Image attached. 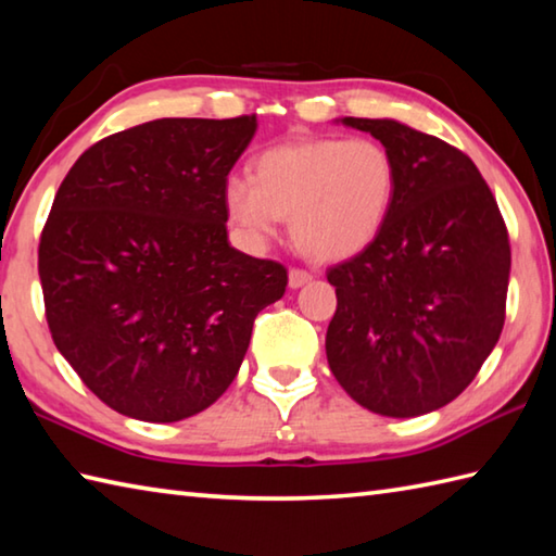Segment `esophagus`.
Segmentation results:
<instances>
[{
    "mask_svg": "<svg viewBox=\"0 0 556 556\" xmlns=\"http://www.w3.org/2000/svg\"><path fill=\"white\" fill-rule=\"evenodd\" d=\"M313 277H311V271H306V269H289V287L291 289H299V287H303V285H308Z\"/></svg>",
    "mask_w": 556,
    "mask_h": 556,
    "instance_id": "34e87169",
    "label": "esophagus"
}]
</instances>
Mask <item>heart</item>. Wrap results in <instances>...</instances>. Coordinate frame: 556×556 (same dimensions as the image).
Listing matches in <instances>:
<instances>
[{
	"label": "heart",
	"mask_w": 556,
	"mask_h": 556,
	"mask_svg": "<svg viewBox=\"0 0 556 556\" xmlns=\"http://www.w3.org/2000/svg\"><path fill=\"white\" fill-rule=\"evenodd\" d=\"M397 194L395 156L368 137H301L260 151L253 178L231 176L224 204L253 241L291 236L320 263L350 260L383 231Z\"/></svg>",
	"instance_id": "heart-1"
}]
</instances>
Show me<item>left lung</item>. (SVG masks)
Returning <instances> with one entry per match:
<instances>
[{"label":"left lung","instance_id":"8db88e82","mask_svg":"<svg viewBox=\"0 0 556 556\" xmlns=\"http://www.w3.org/2000/svg\"><path fill=\"white\" fill-rule=\"evenodd\" d=\"M397 163L383 231L328 269L337 293L325 352L346 395L419 417L472 383L502 334L510 275L504 216L470 156L397 119L342 117Z\"/></svg>","mask_w":556,"mask_h":556}]
</instances>
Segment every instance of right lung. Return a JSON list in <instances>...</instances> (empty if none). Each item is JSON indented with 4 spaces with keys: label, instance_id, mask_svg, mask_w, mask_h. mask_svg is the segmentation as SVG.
I'll use <instances>...</instances> for the list:
<instances>
[{
    "label": "right lung",
    "instance_id": "add662e5",
    "mask_svg": "<svg viewBox=\"0 0 556 556\" xmlns=\"http://www.w3.org/2000/svg\"><path fill=\"white\" fill-rule=\"evenodd\" d=\"M257 129L161 117L96 141L54 194L38 248L52 342L108 407L180 421L233 383L287 267L231 248L224 185Z\"/></svg>",
    "mask_w": 556,
    "mask_h": 556
}]
</instances>
